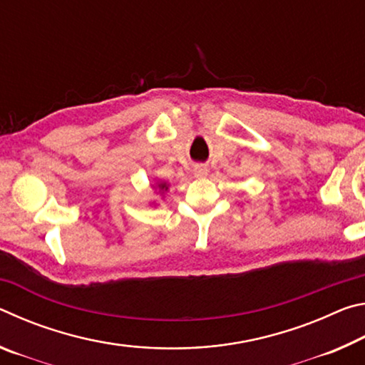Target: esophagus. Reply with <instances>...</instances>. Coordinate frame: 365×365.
I'll return each mask as SVG.
<instances>
[{"label":"esophagus","instance_id":"esophagus-1","mask_svg":"<svg viewBox=\"0 0 365 365\" xmlns=\"http://www.w3.org/2000/svg\"><path fill=\"white\" fill-rule=\"evenodd\" d=\"M207 172L209 170L205 168V165H196L195 170H193V175L196 178H205V177H207Z\"/></svg>","mask_w":365,"mask_h":365}]
</instances>
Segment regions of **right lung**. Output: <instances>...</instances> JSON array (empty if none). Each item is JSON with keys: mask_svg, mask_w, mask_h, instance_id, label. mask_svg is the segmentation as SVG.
<instances>
[{"mask_svg": "<svg viewBox=\"0 0 365 365\" xmlns=\"http://www.w3.org/2000/svg\"><path fill=\"white\" fill-rule=\"evenodd\" d=\"M151 188L156 191V193L164 196L169 191V183L164 182V180H156V182H154V185H151ZM153 205H154V202H153Z\"/></svg>", "mask_w": 365, "mask_h": 365, "instance_id": "1", "label": "right lung"}]
</instances>
